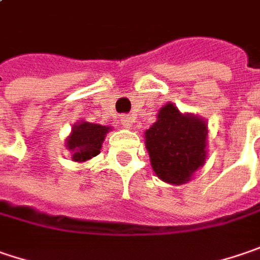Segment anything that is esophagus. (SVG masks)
<instances>
[{"label": "esophagus", "instance_id": "obj_1", "mask_svg": "<svg viewBox=\"0 0 260 260\" xmlns=\"http://www.w3.org/2000/svg\"><path fill=\"white\" fill-rule=\"evenodd\" d=\"M120 121H121V125L125 127V128H130L132 124H133V118L130 115H121L120 117Z\"/></svg>", "mask_w": 260, "mask_h": 260}]
</instances>
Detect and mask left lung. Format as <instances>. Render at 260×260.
<instances>
[{"label":"left lung","mask_w":260,"mask_h":260,"mask_svg":"<svg viewBox=\"0 0 260 260\" xmlns=\"http://www.w3.org/2000/svg\"><path fill=\"white\" fill-rule=\"evenodd\" d=\"M208 123L193 114L180 112L173 102L156 114V121L145 132L150 165L168 184H186L208 158Z\"/></svg>","instance_id":"1"}]
</instances>
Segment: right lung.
Segmentation results:
<instances>
[{
	"mask_svg": "<svg viewBox=\"0 0 260 260\" xmlns=\"http://www.w3.org/2000/svg\"><path fill=\"white\" fill-rule=\"evenodd\" d=\"M112 128L108 125L80 121L74 124L72 133L66 139V148L72 152V159L74 162L83 164L101 152L102 143L107 133Z\"/></svg>",
	"mask_w": 260,
	"mask_h": 260,
	"instance_id": "obj_1",
	"label": "right lung"
}]
</instances>
